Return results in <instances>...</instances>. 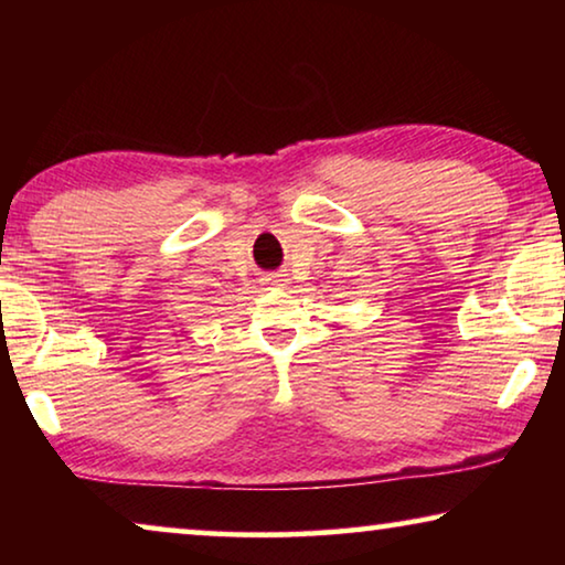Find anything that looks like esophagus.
<instances>
[{
	"mask_svg": "<svg viewBox=\"0 0 565 565\" xmlns=\"http://www.w3.org/2000/svg\"><path fill=\"white\" fill-rule=\"evenodd\" d=\"M262 281H264V286H284L289 279H286V274H269V276H264Z\"/></svg>",
	"mask_w": 565,
	"mask_h": 565,
	"instance_id": "esophagus-1",
	"label": "esophagus"
}]
</instances>
